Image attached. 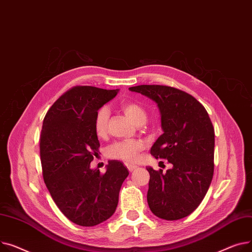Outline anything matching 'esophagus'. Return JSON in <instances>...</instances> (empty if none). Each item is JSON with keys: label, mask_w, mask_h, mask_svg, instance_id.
<instances>
[{"label": "esophagus", "mask_w": 252, "mask_h": 252, "mask_svg": "<svg viewBox=\"0 0 252 252\" xmlns=\"http://www.w3.org/2000/svg\"><path fill=\"white\" fill-rule=\"evenodd\" d=\"M136 166H127V169H128V171L129 172H133L134 170H136Z\"/></svg>", "instance_id": "1"}]
</instances>
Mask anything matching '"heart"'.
I'll return each mask as SVG.
<instances>
[{"label": "heart", "mask_w": 252, "mask_h": 252, "mask_svg": "<svg viewBox=\"0 0 252 252\" xmlns=\"http://www.w3.org/2000/svg\"><path fill=\"white\" fill-rule=\"evenodd\" d=\"M121 110L133 123H135L138 126L146 122L147 113L145 109L137 102H124L121 106ZM109 118L110 112L107 107H102L97 111L94 118V131L97 136L102 137L107 134ZM143 150L144 143L140 140L133 139L117 141L108 147L106 153L110 158L119 159L127 162V164H132V162H135L138 159L140 153Z\"/></svg>", "instance_id": "obj_1"}]
</instances>
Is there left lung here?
Segmentation results:
<instances>
[{"label": "left lung", "mask_w": 252, "mask_h": 252, "mask_svg": "<svg viewBox=\"0 0 252 252\" xmlns=\"http://www.w3.org/2000/svg\"><path fill=\"white\" fill-rule=\"evenodd\" d=\"M129 90L158 103L164 133L151 154L173 165L166 173L146 168L151 176L147 203L160 219L185 218L197 209L213 179L215 130L210 116L195 97L178 88L138 85Z\"/></svg>", "instance_id": "1"}]
</instances>
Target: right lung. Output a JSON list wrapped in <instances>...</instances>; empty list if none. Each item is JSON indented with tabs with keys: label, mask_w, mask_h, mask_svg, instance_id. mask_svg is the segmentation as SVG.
<instances>
[{
	"label": "right lung",
	"mask_w": 252,
	"mask_h": 252,
	"mask_svg": "<svg viewBox=\"0 0 252 252\" xmlns=\"http://www.w3.org/2000/svg\"><path fill=\"white\" fill-rule=\"evenodd\" d=\"M117 93L74 86L53 103L43 119L39 138L43 181L59 210L79 226L93 227L112 217L129 175L115 159L105 174L90 168L99 149L95 115Z\"/></svg>",
	"instance_id": "add662e5"
}]
</instances>
